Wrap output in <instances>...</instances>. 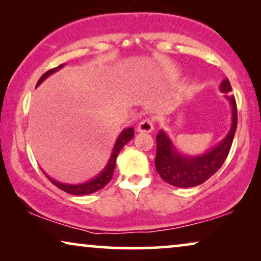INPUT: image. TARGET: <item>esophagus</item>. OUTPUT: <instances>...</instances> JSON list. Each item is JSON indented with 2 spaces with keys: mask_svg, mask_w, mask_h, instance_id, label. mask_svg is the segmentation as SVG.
I'll use <instances>...</instances> for the list:
<instances>
[{
  "mask_svg": "<svg viewBox=\"0 0 261 261\" xmlns=\"http://www.w3.org/2000/svg\"><path fill=\"white\" fill-rule=\"evenodd\" d=\"M153 129H154V126H153L152 120L149 119L142 120L137 127V130L139 133H151V132H153Z\"/></svg>",
  "mask_w": 261,
  "mask_h": 261,
  "instance_id": "obj_1",
  "label": "esophagus"
}]
</instances>
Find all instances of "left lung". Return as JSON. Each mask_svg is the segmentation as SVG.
<instances>
[{
  "mask_svg": "<svg viewBox=\"0 0 261 261\" xmlns=\"http://www.w3.org/2000/svg\"><path fill=\"white\" fill-rule=\"evenodd\" d=\"M220 91L229 94L231 87L228 78L220 84ZM231 107L230 129L222 141L215 147L198 155H185L178 151L165 130L160 129L156 134L155 169L166 183L178 188H194L204 183L223 165L230 151L237 132L238 110L233 96H226Z\"/></svg>",
  "mask_w": 261,
  "mask_h": 261,
  "instance_id": "obj_1",
  "label": "left lung"
}]
</instances>
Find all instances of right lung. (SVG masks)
Wrapping results in <instances>:
<instances>
[{
  "label": "right lung",
  "mask_w": 261,
  "mask_h": 261,
  "mask_svg": "<svg viewBox=\"0 0 261 261\" xmlns=\"http://www.w3.org/2000/svg\"><path fill=\"white\" fill-rule=\"evenodd\" d=\"M64 65H65V64H62V65L57 66V67H55V69H51V70H48L47 72H45L40 77V80L38 81L37 87H39V85H40L42 82L46 80V78L51 76L52 73H55V72H57V71H59ZM133 137H134V128L129 127V128H126V129H123L122 132H121V134L116 139V142H115V145H114L112 155H110V158L108 160V163H107L105 169H103L102 172H99L95 178H92V179L85 181V183L65 184V183H60V181L53 179V178L47 176V174L44 172L45 176L47 177L49 181H52V183L55 184L57 188H59L60 190L67 192V194L76 195V196L94 194V192L101 190L102 188H105L106 185L109 183L110 179H112L114 170H115V164H116L117 155H119V153H120L121 149H122L123 146L126 145L128 141H130L132 139H133Z\"/></svg>",
  "instance_id": "right-lung-1"
}]
</instances>
